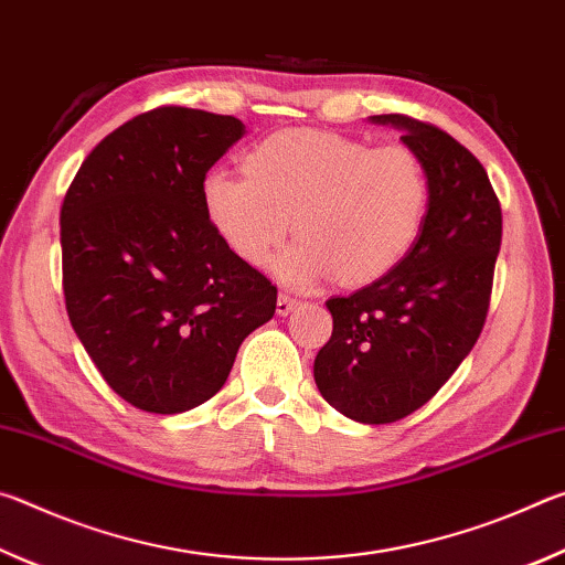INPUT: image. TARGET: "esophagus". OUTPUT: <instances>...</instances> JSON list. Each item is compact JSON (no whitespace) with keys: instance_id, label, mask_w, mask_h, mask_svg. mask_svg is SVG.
<instances>
[{"instance_id":"esophagus-1","label":"esophagus","mask_w":565,"mask_h":565,"mask_svg":"<svg viewBox=\"0 0 565 565\" xmlns=\"http://www.w3.org/2000/svg\"><path fill=\"white\" fill-rule=\"evenodd\" d=\"M299 303H301V301L294 299V296L279 294V299H276V313H279V317H289V313H291Z\"/></svg>"}]
</instances>
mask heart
I'll list each match as a JSON object with an SVG mask.
<instances>
[{"label": "heart", "mask_w": 565, "mask_h": 565, "mask_svg": "<svg viewBox=\"0 0 565 565\" xmlns=\"http://www.w3.org/2000/svg\"><path fill=\"white\" fill-rule=\"evenodd\" d=\"M244 169L246 177L206 174L209 224L248 266L269 262L294 226L299 238L274 259V274L294 289L333 274L343 286L376 284L404 264L424 232L431 186L406 145L286 129L248 151Z\"/></svg>", "instance_id": "1"}]
</instances>
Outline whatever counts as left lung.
<instances>
[{
	"instance_id": "8db88e82",
	"label": "left lung",
	"mask_w": 565,
	"mask_h": 565,
	"mask_svg": "<svg viewBox=\"0 0 565 565\" xmlns=\"http://www.w3.org/2000/svg\"><path fill=\"white\" fill-rule=\"evenodd\" d=\"M369 121L398 129L424 161L428 214L396 271L327 301L333 331L313 361V381L339 414L391 424L424 406L481 337L501 206L481 161L446 131L404 114Z\"/></svg>"
}]
</instances>
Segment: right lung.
I'll return each instance as SVG.
<instances>
[{"label":"right lung","instance_id":"add662e5","mask_svg":"<svg viewBox=\"0 0 565 565\" xmlns=\"http://www.w3.org/2000/svg\"><path fill=\"white\" fill-rule=\"evenodd\" d=\"M246 134L186 107L104 137L62 204L66 313L104 381L149 414H181L226 384L276 311V286L209 224L206 171Z\"/></svg>","mask_w":565,"mask_h":565}]
</instances>
